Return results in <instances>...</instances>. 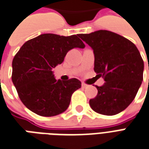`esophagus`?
<instances>
[{
    "mask_svg": "<svg viewBox=\"0 0 149 149\" xmlns=\"http://www.w3.org/2000/svg\"><path fill=\"white\" fill-rule=\"evenodd\" d=\"M81 86H82V88H85L86 87H87V84H84V83H82L81 84Z\"/></svg>",
    "mask_w": 149,
    "mask_h": 149,
    "instance_id": "esophagus-1",
    "label": "esophagus"
}]
</instances>
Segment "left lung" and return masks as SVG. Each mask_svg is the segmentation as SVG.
I'll use <instances>...</instances> for the list:
<instances>
[{
  "mask_svg": "<svg viewBox=\"0 0 149 149\" xmlns=\"http://www.w3.org/2000/svg\"><path fill=\"white\" fill-rule=\"evenodd\" d=\"M78 36L93 49L94 70L106 81L95 86L98 94L89 101L91 109L104 115L122 112L133 102L143 81L139 50L129 39L106 30Z\"/></svg>",
  "mask_w": 149,
  "mask_h": 149,
  "instance_id": "1",
  "label": "left lung"
}]
</instances>
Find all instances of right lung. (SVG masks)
<instances>
[{
    "label": "right lung",
    "mask_w": 149,
    "mask_h": 149,
    "mask_svg": "<svg viewBox=\"0 0 149 149\" xmlns=\"http://www.w3.org/2000/svg\"><path fill=\"white\" fill-rule=\"evenodd\" d=\"M85 45L77 35L42 34L21 47L13 61L12 80L19 97L30 111L52 117L69 107L71 96L81 82L72 78L56 80L53 69L63 62L67 53Z\"/></svg>",
    "instance_id": "right-lung-1"
}]
</instances>
